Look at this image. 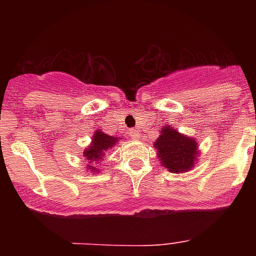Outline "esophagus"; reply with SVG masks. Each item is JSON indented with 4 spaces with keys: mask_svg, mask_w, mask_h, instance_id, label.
<instances>
[{
    "mask_svg": "<svg viewBox=\"0 0 256 256\" xmlns=\"http://www.w3.org/2000/svg\"><path fill=\"white\" fill-rule=\"evenodd\" d=\"M128 134H130V138H133V140H137L138 138V130H134V128H132V130H130V132H128Z\"/></svg>",
    "mask_w": 256,
    "mask_h": 256,
    "instance_id": "34e87169",
    "label": "esophagus"
}]
</instances>
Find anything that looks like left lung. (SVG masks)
I'll list each match as a JSON object with an SVG mask.
<instances>
[{"mask_svg":"<svg viewBox=\"0 0 256 256\" xmlns=\"http://www.w3.org/2000/svg\"><path fill=\"white\" fill-rule=\"evenodd\" d=\"M162 165L172 173H184L195 166L198 160V142L191 137L165 126L154 144Z\"/></svg>","mask_w":256,"mask_h":256,"instance_id":"8db88e82","label":"left lung"}]
</instances>
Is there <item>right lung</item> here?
Wrapping results in <instances>:
<instances>
[{
  "instance_id": "right-lung-1",
  "label": "right lung",
  "mask_w": 256,
  "mask_h": 256,
  "mask_svg": "<svg viewBox=\"0 0 256 256\" xmlns=\"http://www.w3.org/2000/svg\"><path fill=\"white\" fill-rule=\"evenodd\" d=\"M118 142V137L114 136L105 134L104 132H101L100 130H96L94 133V137H92L91 146H88L87 148L83 152L84 159H87V162H100L101 160H104V156L108 152V150H110L112 148H114ZM88 169L94 172V165H88Z\"/></svg>"
}]
</instances>
